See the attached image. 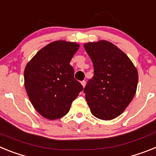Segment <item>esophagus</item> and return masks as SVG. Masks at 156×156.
Here are the masks:
<instances>
[{
	"label": "esophagus",
	"instance_id": "esophagus-1",
	"mask_svg": "<svg viewBox=\"0 0 156 156\" xmlns=\"http://www.w3.org/2000/svg\"><path fill=\"white\" fill-rule=\"evenodd\" d=\"M81 84H82V86L83 87H84L85 85H86V81H84V80L81 81Z\"/></svg>",
	"mask_w": 156,
	"mask_h": 156
}]
</instances>
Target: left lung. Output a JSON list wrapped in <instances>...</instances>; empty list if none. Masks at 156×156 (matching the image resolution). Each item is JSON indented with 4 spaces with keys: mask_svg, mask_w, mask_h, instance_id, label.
Wrapping results in <instances>:
<instances>
[{
    "mask_svg": "<svg viewBox=\"0 0 156 156\" xmlns=\"http://www.w3.org/2000/svg\"><path fill=\"white\" fill-rule=\"evenodd\" d=\"M83 46L94 65V76L83 89L90 112L98 119H115L134 97L137 69L126 54L108 41L87 43Z\"/></svg>",
    "mask_w": 156,
    "mask_h": 156,
    "instance_id": "8db88e82",
    "label": "left lung"
}]
</instances>
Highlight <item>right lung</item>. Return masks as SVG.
I'll return each instance as SVG.
<instances>
[{
  "instance_id": "obj_1",
  "label": "right lung",
  "mask_w": 156,
  "mask_h": 156,
  "mask_svg": "<svg viewBox=\"0 0 156 156\" xmlns=\"http://www.w3.org/2000/svg\"><path fill=\"white\" fill-rule=\"evenodd\" d=\"M79 47L76 43L55 41L40 50L26 66L25 87L29 98L46 119L66 115L83 89L69 64Z\"/></svg>"
}]
</instances>
